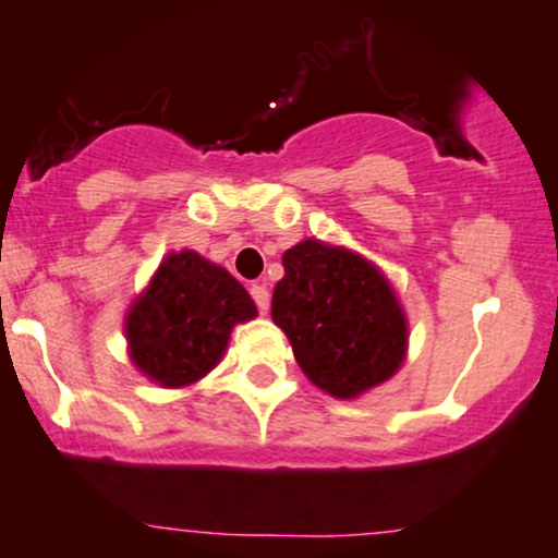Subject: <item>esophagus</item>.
Returning <instances> with one entry per match:
<instances>
[{"label":"esophagus","mask_w":558,"mask_h":558,"mask_svg":"<svg viewBox=\"0 0 558 558\" xmlns=\"http://www.w3.org/2000/svg\"><path fill=\"white\" fill-rule=\"evenodd\" d=\"M251 296H254L256 307H259L262 313H267V310H269V291L264 289L262 283H254V286H251Z\"/></svg>","instance_id":"esophagus-1"}]
</instances>
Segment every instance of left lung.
Returning a JSON list of instances; mask_svg holds the SVG:
<instances>
[{"label":"left lung","mask_w":558,"mask_h":558,"mask_svg":"<svg viewBox=\"0 0 558 558\" xmlns=\"http://www.w3.org/2000/svg\"><path fill=\"white\" fill-rule=\"evenodd\" d=\"M272 320L286 331L310 383L355 398L385 383L407 355V318L374 264L304 240L283 254Z\"/></svg>","instance_id":"obj_1"}]
</instances>
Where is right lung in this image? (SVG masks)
<instances>
[{
  "label": "right lung",
  "instance_id": "add662e5",
  "mask_svg": "<svg viewBox=\"0 0 558 558\" xmlns=\"http://www.w3.org/2000/svg\"><path fill=\"white\" fill-rule=\"evenodd\" d=\"M254 315V299L227 269L195 251L171 254L128 315L131 357L162 387L197 383L219 363L232 326Z\"/></svg>",
  "mask_w": 558,
  "mask_h": 558
}]
</instances>
